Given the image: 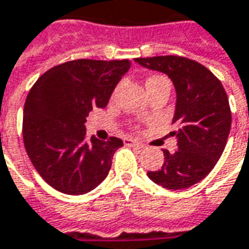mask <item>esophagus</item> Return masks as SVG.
Returning <instances> with one entry per match:
<instances>
[{
	"label": "esophagus",
	"mask_w": 249,
	"mask_h": 249,
	"mask_svg": "<svg viewBox=\"0 0 249 249\" xmlns=\"http://www.w3.org/2000/svg\"><path fill=\"white\" fill-rule=\"evenodd\" d=\"M124 143L126 144V146H136V147H139V149L143 147V143L135 141V139H132V138H125Z\"/></svg>",
	"instance_id": "1"
}]
</instances>
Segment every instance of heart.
Returning <instances> with one entry per match:
<instances>
[{
	"mask_svg": "<svg viewBox=\"0 0 249 249\" xmlns=\"http://www.w3.org/2000/svg\"><path fill=\"white\" fill-rule=\"evenodd\" d=\"M162 81H168V80L165 78V77H162V75H151V77L147 78V81H146V87L153 85V84H156V82H162Z\"/></svg>",
	"mask_w": 249,
	"mask_h": 249,
	"instance_id": "b5f03b06",
	"label": "heart"
}]
</instances>
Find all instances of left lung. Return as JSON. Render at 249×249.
I'll return each mask as SVG.
<instances>
[{
    "label": "left lung",
    "instance_id": "1",
    "mask_svg": "<svg viewBox=\"0 0 249 249\" xmlns=\"http://www.w3.org/2000/svg\"><path fill=\"white\" fill-rule=\"evenodd\" d=\"M146 69L167 74L176 90L172 123L178 150H164V164L147 172L154 183L169 190L187 189L212 171L225 150L231 113L222 82L198 62L182 56L135 59Z\"/></svg>",
    "mask_w": 249,
    "mask_h": 249
}]
</instances>
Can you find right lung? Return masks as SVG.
I'll return each instance as SVG.
<instances>
[{
    "mask_svg": "<svg viewBox=\"0 0 249 249\" xmlns=\"http://www.w3.org/2000/svg\"><path fill=\"white\" fill-rule=\"evenodd\" d=\"M129 67L126 59H78L49 69L33 85L23 110V142L37 172L57 192L85 194L108 175L123 141H87L85 123L93 108L107 106Z\"/></svg>",
    "mask_w": 249,
    "mask_h": 249,
    "instance_id": "1",
    "label": "right lung"
}]
</instances>
